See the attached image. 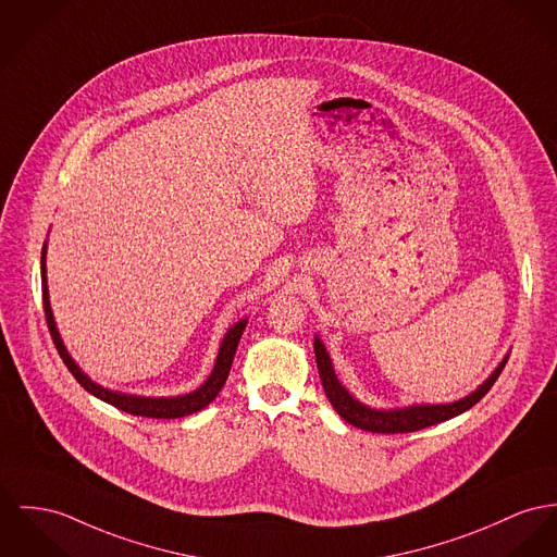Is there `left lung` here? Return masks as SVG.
<instances>
[{
    "label": "left lung",
    "instance_id": "left-lung-1",
    "mask_svg": "<svg viewBox=\"0 0 557 557\" xmlns=\"http://www.w3.org/2000/svg\"><path fill=\"white\" fill-rule=\"evenodd\" d=\"M313 351H315V362L320 371V380L324 385V394L335 407V411L342 416L343 420L351 426L369 432H382V434H396V432H416V430L429 429L434 424H441L445 420H451L465 411H469L472 405H476L498 380L500 371L505 369L509 354L498 362V367L490 373V377L472 389L460 400L445 403V405H407V407H396V409H375L364 403H360L345 385L339 382L333 360L324 347L320 337H313Z\"/></svg>",
    "mask_w": 557,
    "mask_h": 557
}]
</instances>
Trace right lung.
<instances>
[{
  "label": "right lung",
  "instance_id": "1",
  "mask_svg": "<svg viewBox=\"0 0 557 557\" xmlns=\"http://www.w3.org/2000/svg\"><path fill=\"white\" fill-rule=\"evenodd\" d=\"M46 250H48V242H44L42 246V297L44 313H46V322L52 335V342L59 349V356L63 358V362L67 364V369L72 371V375L78 380V384L85 387L86 392H90L92 396H97L99 400L131 413V416H141V418H157V420H175V418H184L190 413H197L201 409H206L218 392L222 389V385L228 377L231 364H233V356L237 349V343L244 335V329L248 324V318L237 320L226 335L222 337V343L218 347V356H215L214 369L210 373V377L199 385L197 389L188 392V394H180V396H139V394H127V392H119V389H110L103 385L95 384L85 371L76 364V360L70 356L65 343L61 339V333L57 329L54 322V313L50 307V297H48V280H46Z\"/></svg>",
  "mask_w": 557,
  "mask_h": 557
}]
</instances>
